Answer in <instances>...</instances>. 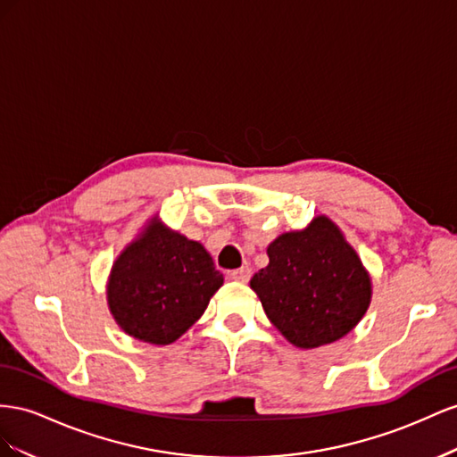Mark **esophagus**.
I'll use <instances>...</instances> for the list:
<instances>
[{"mask_svg": "<svg viewBox=\"0 0 457 457\" xmlns=\"http://www.w3.org/2000/svg\"><path fill=\"white\" fill-rule=\"evenodd\" d=\"M229 278H231L233 281L246 283V281L251 279V268H249V266H241V268H237V270H233V271L229 273Z\"/></svg>", "mask_w": 457, "mask_h": 457, "instance_id": "34e87169", "label": "esophagus"}]
</instances>
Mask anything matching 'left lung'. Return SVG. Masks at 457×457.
<instances>
[{"label": "left lung", "mask_w": 457, "mask_h": 457, "mask_svg": "<svg viewBox=\"0 0 457 457\" xmlns=\"http://www.w3.org/2000/svg\"><path fill=\"white\" fill-rule=\"evenodd\" d=\"M270 264L251 289L268 320L298 348H318L356 328L371 303V279L360 256L328 216L268 246Z\"/></svg>", "instance_id": "1"}]
</instances>
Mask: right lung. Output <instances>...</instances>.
<instances>
[{
  "label": "right lung",
  "mask_w": 457,
  "mask_h": 457,
  "mask_svg": "<svg viewBox=\"0 0 457 457\" xmlns=\"http://www.w3.org/2000/svg\"><path fill=\"white\" fill-rule=\"evenodd\" d=\"M224 283L197 241L151 218L114 260L107 303L120 329L149 345H170L197 321Z\"/></svg>",
  "instance_id": "obj_1"
}]
</instances>
